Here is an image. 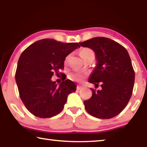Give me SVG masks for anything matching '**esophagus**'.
I'll return each instance as SVG.
<instances>
[{"label": "esophagus", "mask_w": 147, "mask_h": 147, "mask_svg": "<svg viewBox=\"0 0 147 147\" xmlns=\"http://www.w3.org/2000/svg\"><path fill=\"white\" fill-rule=\"evenodd\" d=\"M82 88V86H77V87H76V89L77 90H80V89Z\"/></svg>", "instance_id": "34e87169"}]
</instances>
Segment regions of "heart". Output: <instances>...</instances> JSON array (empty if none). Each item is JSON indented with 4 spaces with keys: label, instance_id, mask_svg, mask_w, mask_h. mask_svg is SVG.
<instances>
[{
    "label": "heart",
    "instance_id": "b5f03b06",
    "mask_svg": "<svg viewBox=\"0 0 147 147\" xmlns=\"http://www.w3.org/2000/svg\"><path fill=\"white\" fill-rule=\"evenodd\" d=\"M94 54L92 50L88 48H84L80 51V55L81 56L82 58L83 59H85L87 56H88L89 54ZM84 76H85V73L81 71H74L72 72L69 74V78L72 80L80 82L83 80Z\"/></svg>",
    "mask_w": 147,
    "mask_h": 147
}]
</instances>
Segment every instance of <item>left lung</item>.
<instances>
[{
    "label": "left lung",
    "mask_w": 147,
    "mask_h": 147,
    "mask_svg": "<svg viewBox=\"0 0 147 147\" xmlns=\"http://www.w3.org/2000/svg\"><path fill=\"white\" fill-rule=\"evenodd\" d=\"M82 47L93 50L97 61L89 82L100 90L92 89L91 97L84 102L86 111L94 117L111 119L120 113L131 98L135 73L128 51L117 42L96 37L84 42Z\"/></svg>",
    "instance_id": "1"
}]
</instances>
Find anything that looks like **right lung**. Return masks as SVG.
<instances>
[{
	"instance_id": "1",
	"label": "right lung",
	"mask_w": 147,
	"mask_h": 147,
	"mask_svg": "<svg viewBox=\"0 0 147 147\" xmlns=\"http://www.w3.org/2000/svg\"><path fill=\"white\" fill-rule=\"evenodd\" d=\"M80 47L78 43H61L43 39L32 43L19 57L16 73L19 96L27 109L40 118L58 115L64 108L75 84L65 80L58 84L51 80L54 73L63 69L65 59Z\"/></svg>"
}]
</instances>
